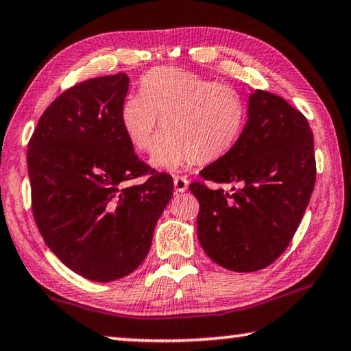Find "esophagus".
Masks as SVG:
<instances>
[{"label": "esophagus", "instance_id": "34e87169", "mask_svg": "<svg viewBox=\"0 0 351 351\" xmlns=\"http://www.w3.org/2000/svg\"><path fill=\"white\" fill-rule=\"evenodd\" d=\"M188 184H190V182H188V180L185 179V177H180V176H176V177H174V186H176V191H179V193H184V191H186Z\"/></svg>", "mask_w": 351, "mask_h": 351}]
</instances>
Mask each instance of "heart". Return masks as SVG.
I'll list each match as a JSON object with an SVG mask.
<instances>
[{
    "mask_svg": "<svg viewBox=\"0 0 351 351\" xmlns=\"http://www.w3.org/2000/svg\"><path fill=\"white\" fill-rule=\"evenodd\" d=\"M245 120V101L231 84L177 68L149 71L141 93L126 96L120 109L121 128L138 152H150L160 126L165 130L152 158L161 169L221 158L237 144Z\"/></svg>",
    "mask_w": 351,
    "mask_h": 351,
    "instance_id": "1",
    "label": "heart"
}]
</instances>
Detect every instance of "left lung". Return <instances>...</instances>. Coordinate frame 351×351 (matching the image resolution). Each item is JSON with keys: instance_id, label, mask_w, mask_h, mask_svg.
Masks as SVG:
<instances>
[{"instance_id": "1", "label": "left lung", "mask_w": 351, "mask_h": 351, "mask_svg": "<svg viewBox=\"0 0 351 351\" xmlns=\"http://www.w3.org/2000/svg\"><path fill=\"white\" fill-rule=\"evenodd\" d=\"M228 184L193 182L197 239L207 256L234 272L264 269L285 252L311 201L317 163L306 117L280 96L256 90L237 144L199 172Z\"/></svg>"}]
</instances>
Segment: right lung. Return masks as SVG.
Returning a JSON list of instances; mask_svg holds the SVG:
<instances>
[{
    "label": "right lung",
    "mask_w": 351,
    "mask_h": 351,
    "mask_svg": "<svg viewBox=\"0 0 351 351\" xmlns=\"http://www.w3.org/2000/svg\"><path fill=\"white\" fill-rule=\"evenodd\" d=\"M125 73L68 88L44 110L28 142L32 209L47 247L93 282L144 261L174 182L138 158L120 121ZM145 176L141 186L125 182Z\"/></svg>",
    "instance_id": "right-lung-1"
}]
</instances>
